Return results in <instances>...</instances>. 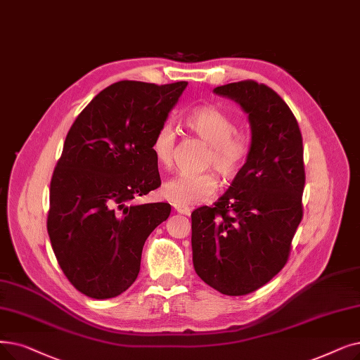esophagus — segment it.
Instances as JSON below:
<instances>
[{
    "label": "esophagus",
    "mask_w": 360,
    "mask_h": 360,
    "mask_svg": "<svg viewBox=\"0 0 360 360\" xmlns=\"http://www.w3.org/2000/svg\"><path fill=\"white\" fill-rule=\"evenodd\" d=\"M174 207H175V210H176L178 213H181V214H190V213H191V209H190V207H186V206L174 205Z\"/></svg>",
    "instance_id": "1"
}]
</instances>
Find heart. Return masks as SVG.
Here are the masks:
<instances>
[{"mask_svg":"<svg viewBox=\"0 0 360 360\" xmlns=\"http://www.w3.org/2000/svg\"><path fill=\"white\" fill-rule=\"evenodd\" d=\"M185 124L209 146L206 166L213 167L219 176L231 179L238 174L248 154V141L241 134H233V123L228 115L214 105L195 107L185 117ZM176 135L170 123L160 124L151 141L154 160L163 167L174 162ZM217 188L212 174H181L165 182L162 194L179 206H194L210 198Z\"/></svg>","mask_w":360,"mask_h":360,"instance_id":"heart-1","label":"heart"}]
</instances>
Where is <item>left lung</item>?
<instances>
[{"mask_svg": "<svg viewBox=\"0 0 360 360\" xmlns=\"http://www.w3.org/2000/svg\"><path fill=\"white\" fill-rule=\"evenodd\" d=\"M213 92L247 113L252 141L228 191L213 207L191 213L193 263L212 288L244 295L287 263L303 216V139L290 107L269 86L241 81Z\"/></svg>", "mask_w": 360, "mask_h": 360, "instance_id": "1", "label": "left lung"}]
</instances>
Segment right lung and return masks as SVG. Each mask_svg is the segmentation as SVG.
I'll use <instances>...</instances> for the list:
<instances>
[{"mask_svg":"<svg viewBox=\"0 0 360 360\" xmlns=\"http://www.w3.org/2000/svg\"><path fill=\"white\" fill-rule=\"evenodd\" d=\"M186 85L116 82L91 100L66 136L46 229L61 271L91 299H112L134 284L146 240L170 214L167 202L134 200L162 184L151 141Z\"/></svg>","mask_w":360,"mask_h":360,"instance_id":"add662e5","label":"right lung"}]
</instances>
